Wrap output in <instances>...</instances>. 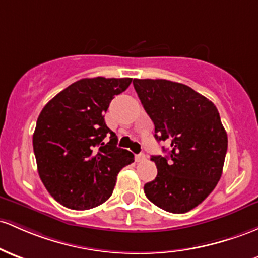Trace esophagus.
<instances>
[{
    "label": "esophagus",
    "mask_w": 258,
    "mask_h": 258,
    "mask_svg": "<svg viewBox=\"0 0 258 258\" xmlns=\"http://www.w3.org/2000/svg\"><path fill=\"white\" fill-rule=\"evenodd\" d=\"M144 160H146V154H143V153H140V154L136 155V161H137V163H141V161Z\"/></svg>",
    "instance_id": "esophagus-1"
}]
</instances>
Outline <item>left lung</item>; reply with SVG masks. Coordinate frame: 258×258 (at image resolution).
I'll list each match as a JSON object with an SVG mask.
<instances>
[{
	"label": "left lung",
	"instance_id": "1",
	"mask_svg": "<svg viewBox=\"0 0 258 258\" xmlns=\"http://www.w3.org/2000/svg\"><path fill=\"white\" fill-rule=\"evenodd\" d=\"M134 87L154 123L155 140L170 144L165 157L152 155L158 174L144 185V194L164 211L186 213L208 197L222 176L228 136L219 112L185 84L134 79Z\"/></svg>",
	"mask_w": 258,
	"mask_h": 258
}]
</instances>
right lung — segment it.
Here are the masks:
<instances>
[{
	"label": "right lung",
	"instance_id": "right-lung-1",
	"mask_svg": "<svg viewBox=\"0 0 258 258\" xmlns=\"http://www.w3.org/2000/svg\"><path fill=\"white\" fill-rule=\"evenodd\" d=\"M131 82L79 79L41 110L33 135L38 172L49 194L64 207L84 211L104 203L121 169L135 161L131 152L116 146L117 137L104 120L112 99Z\"/></svg>",
	"mask_w": 258,
	"mask_h": 258
}]
</instances>
